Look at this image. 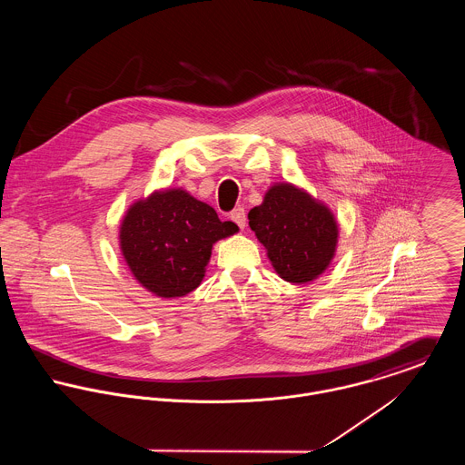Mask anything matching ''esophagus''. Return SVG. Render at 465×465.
I'll use <instances>...</instances> for the list:
<instances>
[{
  "label": "esophagus",
  "instance_id": "34e87169",
  "mask_svg": "<svg viewBox=\"0 0 465 465\" xmlns=\"http://www.w3.org/2000/svg\"><path fill=\"white\" fill-rule=\"evenodd\" d=\"M231 220H232L240 229H245V225H247L245 209H243V207H236V209L231 213Z\"/></svg>",
  "mask_w": 465,
  "mask_h": 465
}]
</instances>
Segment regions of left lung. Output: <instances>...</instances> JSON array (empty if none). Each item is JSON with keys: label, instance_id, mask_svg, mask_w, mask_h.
Returning a JSON list of instances; mask_svg holds the SVG:
<instances>
[{"label": "left lung", "instance_id": "obj_1", "mask_svg": "<svg viewBox=\"0 0 465 465\" xmlns=\"http://www.w3.org/2000/svg\"><path fill=\"white\" fill-rule=\"evenodd\" d=\"M249 225L277 275L293 284L321 277L336 254L338 222L322 200L292 183H275L249 211Z\"/></svg>", "mask_w": 465, "mask_h": 465}]
</instances>
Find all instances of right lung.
<instances>
[{"label":"right lung","instance_id":"right-lung-1","mask_svg":"<svg viewBox=\"0 0 465 465\" xmlns=\"http://www.w3.org/2000/svg\"><path fill=\"white\" fill-rule=\"evenodd\" d=\"M238 231L209 203L183 188H168L134 202L118 240L134 279L155 297L175 299L199 288L213 245Z\"/></svg>","mask_w":465,"mask_h":465}]
</instances>
